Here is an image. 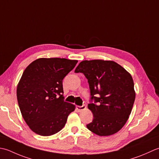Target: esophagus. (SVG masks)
I'll list each match as a JSON object with an SVG mask.
<instances>
[{
    "instance_id": "esophagus-1",
    "label": "esophagus",
    "mask_w": 159,
    "mask_h": 159,
    "mask_svg": "<svg viewBox=\"0 0 159 159\" xmlns=\"http://www.w3.org/2000/svg\"><path fill=\"white\" fill-rule=\"evenodd\" d=\"M76 109H77V111H78L79 112H81V111H84V110L86 109V106H84V105H83V106H76Z\"/></svg>"
}]
</instances>
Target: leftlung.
I'll return each mask as SVG.
<instances>
[{
	"mask_svg": "<svg viewBox=\"0 0 159 159\" xmlns=\"http://www.w3.org/2000/svg\"><path fill=\"white\" fill-rule=\"evenodd\" d=\"M75 72L83 73L89 84L88 108L94 118L87 128L101 137L116 133L128 121L134 102L130 74L115 61L102 60L81 61Z\"/></svg>",
	"mask_w": 159,
	"mask_h": 159,
	"instance_id": "left-lung-1",
	"label": "left lung"
}]
</instances>
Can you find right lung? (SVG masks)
<instances>
[{
  "instance_id": "1",
  "label": "right lung",
  "mask_w": 159,
  "mask_h": 159,
  "mask_svg": "<svg viewBox=\"0 0 159 159\" xmlns=\"http://www.w3.org/2000/svg\"><path fill=\"white\" fill-rule=\"evenodd\" d=\"M77 63L65 58H39L24 70L16 94L19 108L30 128L51 136L65 125L75 106L64 102L62 80Z\"/></svg>"
}]
</instances>
